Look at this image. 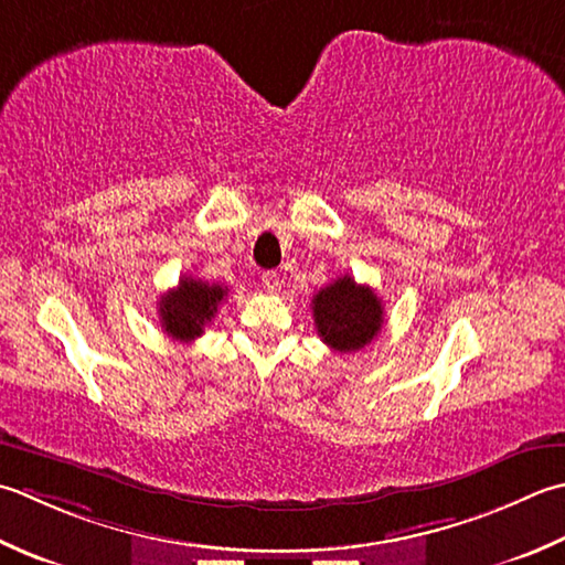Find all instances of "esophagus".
I'll list each match as a JSON object with an SVG mask.
<instances>
[{
  "mask_svg": "<svg viewBox=\"0 0 565 565\" xmlns=\"http://www.w3.org/2000/svg\"><path fill=\"white\" fill-rule=\"evenodd\" d=\"M262 286H264V291H267V294H276V291H279V274H276V271H267V274H264L262 276Z\"/></svg>",
  "mask_w": 565,
  "mask_h": 565,
  "instance_id": "obj_1",
  "label": "esophagus"
}]
</instances>
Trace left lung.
Returning <instances> with one entry per match:
<instances>
[{"mask_svg":"<svg viewBox=\"0 0 565 565\" xmlns=\"http://www.w3.org/2000/svg\"><path fill=\"white\" fill-rule=\"evenodd\" d=\"M311 306L320 340L335 352H355L370 345L384 323L377 294L348 274L320 289Z\"/></svg>","mask_w":565,"mask_h":565,"instance_id":"8db88e82","label":"left lung"}]
</instances>
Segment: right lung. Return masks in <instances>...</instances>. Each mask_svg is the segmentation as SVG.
<instances>
[{"mask_svg": "<svg viewBox=\"0 0 565 565\" xmlns=\"http://www.w3.org/2000/svg\"><path fill=\"white\" fill-rule=\"evenodd\" d=\"M225 296L227 286L183 276L173 291H166L159 298V320L166 335L181 342L201 338Z\"/></svg>", "mask_w": 565, "mask_h": 565, "instance_id": "right-lung-1", "label": "right lung"}]
</instances>
